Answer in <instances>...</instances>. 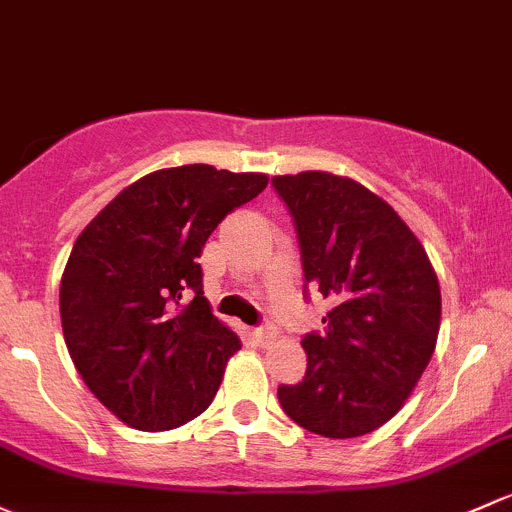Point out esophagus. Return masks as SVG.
I'll use <instances>...</instances> for the list:
<instances>
[{
  "instance_id": "obj_1",
  "label": "esophagus",
  "mask_w": 512,
  "mask_h": 512,
  "mask_svg": "<svg viewBox=\"0 0 512 512\" xmlns=\"http://www.w3.org/2000/svg\"><path fill=\"white\" fill-rule=\"evenodd\" d=\"M252 336H255V341L260 343V346H270L274 338H277V331H274L272 326H262V328H255Z\"/></svg>"
}]
</instances>
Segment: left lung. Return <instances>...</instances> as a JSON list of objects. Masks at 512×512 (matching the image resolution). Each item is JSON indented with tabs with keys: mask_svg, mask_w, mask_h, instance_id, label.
<instances>
[{
	"mask_svg": "<svg viewBox=\"0 0 512 512\" xmlns=\"http://www.w3.org/2000/svg\"><path fill=\"white\" fill-rule=\"evenodd\" d=\"M301 247L306 284L331 301L306 333V375L279 385L282 410L309 432L353 439L402 410L439 336V279L390 203L328 171L274 176Z\"/></svg>",
	"mask_w": 512,
	"mask_h": 512,
	"instance_id": "left-lung-1",
	"label": "left lung"
}]
</instances>
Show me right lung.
I'll return each mask as SVG.
<instances>
[{
    "label": "right lung",
    "mask_w": 512,
    "mask_h": 512,
    "mask_svg": "<svg viewBox=\"0 0 512 512\" xmlns=\"http://www.w3.org/2000/svg\"><path fill=\"white\" fill-rule=\"evenodd\" d=\"M267 181L208 164L152 171L75 240L61 277L63 336L80 378L127 427L166 432L213 402L240 338L203 297L198 257Z\"/></svg>",
    "instance_id": "obj_1"
}]
</instances>
